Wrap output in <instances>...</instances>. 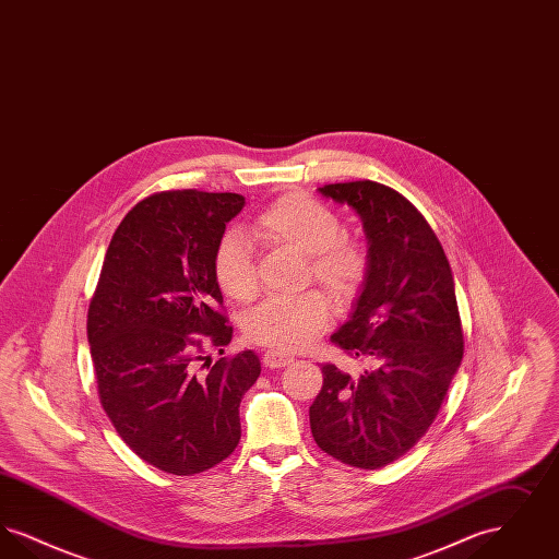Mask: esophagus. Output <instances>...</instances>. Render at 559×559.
Returning a JSON list of instances; mask_svg holds the SVG:
<instances>
[{
    "label": "esophagus",
    "instance_id": "1",
    "mask_svg": "<svg viewBox=\"0 0 559 559\" xmlns=\"http://www.w3.org/2000/svg\"><path fill=\"white\" fill-rule=\"evenodd\" d=\"M262 362L267 369H281V367H287L289 362H293V356L289 354H283V352H274V349H267L262 356Z\"/></svg>",
    "mask_w": 559,
    "mask_h": 559
}]
</instances>
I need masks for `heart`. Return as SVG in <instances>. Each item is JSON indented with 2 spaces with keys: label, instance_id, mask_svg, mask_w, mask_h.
I'll return each instance as SVG.
<instances>
[{
  "label": "heart",
  "instance_id": "heart-1",
  "mask_svg": "<svg viewBox=\"0 0 559 559\" xmlns=\"http://www.w3.org/2000/svg\"><path fill=\"white\" fill-rule=\"evenodd\" d=\"M249 239L266 247H287L308 262V276L347 301L369 274V255L362 245L342 237V222L317 199L293 192L267 205L249 226ZM213 276L222 293L239 304L258 293L255 267L249 249L237 237H226L213 253ZM329 306L317 292L285 299H267L251 310L242 331L247 340L274 352H297L310 346L326 326Z\"/></svg>",
  "mask_w": 559,
  "mask_h": 559
}]
</instances>
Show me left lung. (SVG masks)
Instances as JSON below:
<instances>
[{"mask_svg": "<svg viewBox=\"0 0 559 559\" xmlns=\"http://www.w3.org/2000/svg\"><path fill=\"white\" fill-rule=\"evenodd\" d=\"M319 192L358 213L369 242L362 292L331 335L367 367L349 374L322 365L310 427L333 459L379 469L426 436L461 365L451 264L426 217L396 190L360 180Z\"/></svg>", "mask_w": 559, "mask_h": 559, "instance_id": "1", "label": "left lung"}]
</instances>
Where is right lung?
<instances>
[{
    "instance_id": "add662e5",
    "label": "right lung",
    "mask_w": 559,
    "mask_h": 559,
    "mask_svg": "<svg viewBox=\"0 0 559 559\" xmlns=\"http://www.w3.org/2000/svg\"><path fill=\"white\" fill-rule=\"evenodd\" d=\"M242 205L235 192L146 197L115 230L90 301L103 408L123 442L165 474H201L233 454L240 399L262 371L251 349L215 365L203 354V342L233 340L213 253Z\"/></svg>"
}]
</instances>
